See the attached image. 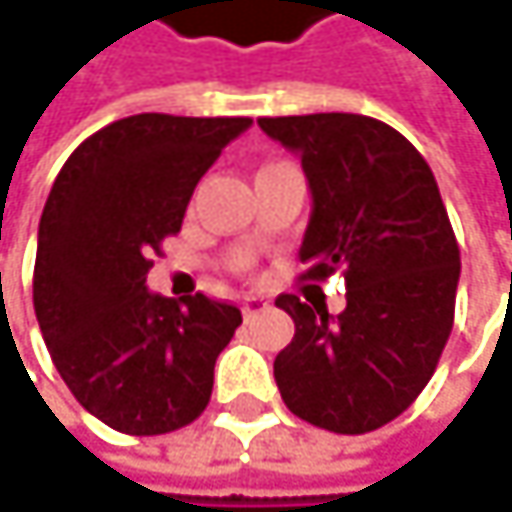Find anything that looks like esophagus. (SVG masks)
<instances>
[{
  "mask_svg": "<svg viewBox=\"0 0 512 512\" xmlns=\"http://www.w3.org/2000/svg\"><path fill=\"white\" fill-rule=\"evenodd\" d=\"M266 308H269V302H263V299L252 296V299H246V302H243V317H246V320H252V317H257L260 311H266Z\"/></svg>",
  "mask_w": 512,
  "mask_h": 512,
  "instance_id": "obj_1",
  "label": "esophagus"
}]
</instances>
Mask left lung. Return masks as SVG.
<instances>
[{
	"instance_id": "obj_1",
	"label": "left lung",
	"mask_w": 512,
	"mask_h": 512,
	"mask_svg": "<svg viewBox=\"0 0 512 512\" xmlns=\"http://www.w3.org/2000/svg\"><path fill=\"white\" fill-rule=\"evenodd\" d=\"M257 124L302 159L308 177L302 278L341 269L347 281L338 317L293 293L275 299L296 323L275 356L281 400L332 433L379 430L424 391L454 329L460 246L436 177L406 136L367 115Z\"/></svg>"
}]
</instances>
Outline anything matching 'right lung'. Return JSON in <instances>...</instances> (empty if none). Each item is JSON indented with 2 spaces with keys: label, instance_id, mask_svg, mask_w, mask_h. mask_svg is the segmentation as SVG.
<instances>
[{
  "label": "right lung",
  "instance_id": "add662e5",
  "mask_svg": "<svg viewBox=\"0 0 512 512\" xmlns=\"http://www.w3.org/2000/svg\"><path fill=\"white\" fill-rule=\"evenodd\" d=\"M252 118L130 115L88 136L58 171L35 257V314L73 397L127 436H162L210 403L237 305H177L145 287L151 255L222 148Z\"/></svg>",
  "mask_w": 512,
  "mask_h": 512
}]
</instances>
